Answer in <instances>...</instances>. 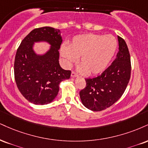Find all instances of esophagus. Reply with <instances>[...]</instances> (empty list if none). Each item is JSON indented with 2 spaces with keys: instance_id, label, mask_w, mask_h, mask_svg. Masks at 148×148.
<instances>
[{
  "instance_id": "obj_1",
  "label": "esophagus",
  "mask_w": 148,
  "mask_h": 148,
  "mask_svg": "<svg viewBox=\"0 0 148 148\" xmlns=\"http://www.w3.org/2000/svg\"><path fill=\"white\" fill-rule=\"evenodd\" d=\"M77 76L78 74L76 72H74V71H72V73H71V76H72V77H76V76Z\"/></svg>"
}]
</instances>
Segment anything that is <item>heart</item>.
<instances>
[{
  "label": "heart",
  "instance_id": "obj_1",
  "mask_svg": "<svg viewBox=\"0 0 148 148\" xmlns=\"http://www.w3.org/2000/svg\"><path fill=\"white\" fill-rule=\"evenodd\" d=\"M117 45L116 39L112 35L87 34L74 37L69 47L62 46L60 52L66 66L72 65L80 57L79 70L96 75L107 68Z\"/></svg>",
  "mask_w": 148,
  "mask_h": 148
}]
</instances>
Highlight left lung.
Instances as JSON below:
<instances>
[{
	"label": "left lung",
	"mask_w": 148,
	"mask_h": 148,
	"mask_svg": "<svg viewBox=\"0 0 148 148\" xmlns=\"http://www.w3.org/2000/svg\"><path fill=\"white\" fill-rule=\"evenodd\" d=\"M119 51L112 63L101 75L86 79V86L79 92L85 107L92 111H102L121 97L131 75L130 54L123 38L118 36Z\"/></svg>",
	"instance_id": "obj_1"
}]
</instances>
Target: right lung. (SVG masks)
<instances>
[{"mask_svg":"<svg viewBox=\"0 0 148 148\" xmlns=\"http://www.w3.org/2000/svg\"><path fill=\"white\" fill-rule=\"evenodd\" d=\"M45 40L51 49L43 56L32 50L34 42ZM60 30L50 27L36 28L21 41L14 60V78L17 88L28 101L35 105L51 103L56 97L62 81L70 78L71 71L60 66L62 43Z\"/></svg>","mask_w":148,"mask_h":148,"instance_id":"right-lung-1","label":"right lung"}]
</instances>
